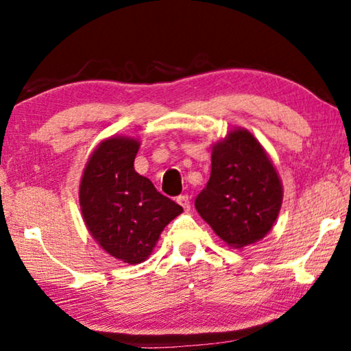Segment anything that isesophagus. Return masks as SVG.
<instances>
[{
    "label": "esophagus",
    "instance_id": "34e87169",
    "mask_svg": "<svg viewBox=\"0 0 351 351\" xmlns=\"http://www.w3.org/2000/svg\"><path fill=\"white\" fill-rule=\"evenodd\" d=\"M178 204H181L182 208H184V210H189L191 209V198H189V195H180L176 198Z\"/></svg>",
    "mask_w": 351,
    "mask_h": 351
}]
</instances>
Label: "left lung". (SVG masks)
I'll return each mask as SVG.
<instances>
[{
	"label": "left lung",
	"mask_w": 351,
	"mask_h": 351,
	"mask_svg": "<svg viewBox=\"0 0 351 351\" xmlns=\"http://www.w3.org/2000/svg\"><path fill=\"white\" fill-rule=\"evenodd\" d=\"M282 204V182L269 154L245 128H234L213 145L210 178L195 208L232 248L264 239Z\"/></svg>",
	"instance_id": "obj_1"
}]
</instances>
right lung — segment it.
Listing matches in <instances>:
<instances>
[{
	"label": "right lung",
	"instance_id": "1",
	"mask_svg": "<svg viewBox=\"0 0 351 351\" xmlns=\"http://www.w3.org/2000/svg\"><path fill=\"white\" fill-rule=\"evenodd\" d=\"M138 138L110 136L98 143L81 176L80 206L90 236L126 264L149 258L160 232L182 208L134 170Z\"/></svg>",
	"mask_w": 351,
	"mask_h": 351
}]
</instances>
